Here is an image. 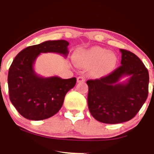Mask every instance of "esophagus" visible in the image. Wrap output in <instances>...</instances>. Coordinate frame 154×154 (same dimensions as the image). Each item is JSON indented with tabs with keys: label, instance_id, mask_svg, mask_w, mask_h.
<instances>
[{
	"label": "esophagus",
	"instance_id": "obj_1",
	"mask_svg": "<svg viewBox=\"0 0 154 154\" xmlns=\"http://www.w3.org/2000/svg\"><path fill=\"white\" fill-rule=\"evenodd\" d=\"M85 78L82 76H80V77H77V82H85Z\"/></svg>",
	"mask_w": 154,
	"mask_h": 154
}]
</instances>
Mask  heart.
<instances>
[{
	"mask_svg": "<svg viewBox=\"0 0 154 154\" xmlns=\"http://www.w3.org/2000/svg\"><path fill=\"white\" fill-rule=\"evenodd\" d=\"M74 59L77 64L82 66H93L96 75L103 76L109 74L116 66V55L108 52L106 49L93 46L87 49L80 48L75 51Z\"/></svg>",
	"mask_w": 154,
	"mask_h": 154,
	"instance_id": "b5f03b06",
	"label": "heart"
}]
</instances>
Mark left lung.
Instances as JSON below:
<instances>
[{
    "label": "left lung",
    "mask_w": 154,
    "mask_h": 154,
    "mask_svg": "<svg viewBox=\"0 0 154 154\" xmlns=\"http://www.w3.org/2000/svg\"><path fill=\"white\" fill-rule=\"evenodd\" d=\"M120 52L121 66L106 77L87 81L89 111L100 122H128L137 114L147 99L148 69L133 53L124 49H120ZM125 76L129 78L120 82Z\"/></svg>",
    "instance_id": "8db88e82"
}]
</instances>
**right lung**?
Listing matches in <instances>:
<instances>
[{"mask_svg":"<svg viewBox=\"0 0 154 154\" xmlns=\"http://www.w3.org/2000/svg\"><path fill=\"white\" fill-rule=\"evenodd\" d=\"M69 44L64 40H48L26 48L14 59L8 75L9 98L26 119L40 121L55 115L62 106L67 92L75 87V77H43L34 69L35 61L42 53H56L66 58Z\"/></svg>","mask_w":154,"mask_h":154,"instance_id":"right-lung-1","label":"right lung"}]
</instances>
